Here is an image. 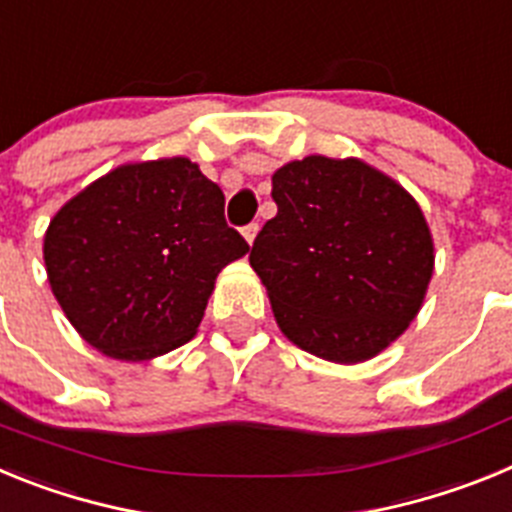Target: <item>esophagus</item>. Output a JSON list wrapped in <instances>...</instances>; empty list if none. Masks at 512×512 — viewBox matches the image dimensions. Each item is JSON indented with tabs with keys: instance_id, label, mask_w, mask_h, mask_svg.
I'll return each instance as SVG.
<instances>
[{
	"instance_id": "esophagus-1",
	"label": "esophagus",
	"mask_w": 512,
	"mask_h": 512,
	"mask_svg": "<svg viewBox=\"0 0 512 512\" xmlns=\"http://www.w3.org/2000/svg\"><path fill=\"white\" fill-rule=\"evenodd\" d=\"M256 235H259V223H248L246 228H243V238H246L248 243L256 241Z\"/></svg>"
}]
</instances>
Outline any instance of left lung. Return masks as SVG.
Here are the masks:
<instances>
[{
  "instance_id": "left-lung-1",
  "label": "left lung",
  "mask_w": 512,
  "mask_h": 512,
  "mask_svg": "<svg viewBox=\"0 0 512 512\" xmlns=\"http://www.w3.org/2000/svg\"><path fill=\"white\" fill-rule=\"evenodd\" d=\"M277 217L251 248L277 325L307 354L359 364L405 333L433 277L423 210L359 158L307 156L271 176Z\"/></svg>"
}]
</instances>
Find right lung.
Segmentation results:
<instances>
[{"instance_id":"right-lung-1","label":"right lung","mask_w":512,"mask_h":512,"mask_svg":"<svg viewBox=\"0 0 512 512\" xmlns=\"http://www.w3.org/2000/svg\"><path fill=\"white\" fill-rule=\"evenodd\" d=\"M223 189L189 158L125 164L53 215L43 259L79 336L120 361H148L197 333L217 274L246 256Z\"/></svg>"}]
</instances>
